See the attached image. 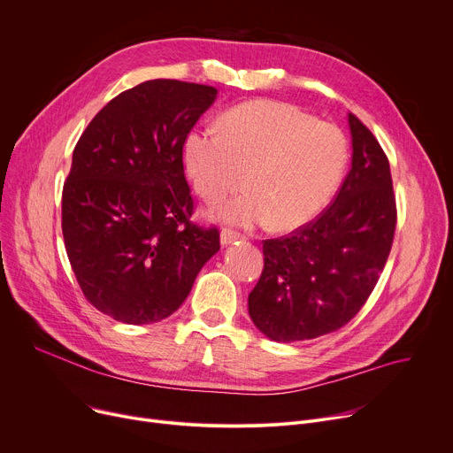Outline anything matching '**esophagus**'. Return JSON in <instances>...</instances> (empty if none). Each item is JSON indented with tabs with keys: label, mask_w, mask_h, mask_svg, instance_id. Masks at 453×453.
Masks as SVG:
<instances>
[{
	"label": "esophagus",
	"mask_w": 453,
	"mask_h": 453,
	"mask_svg": "<svg viewBox=\"0 0 453 453\" xmlns=\"http://www.w3.org/2000/svg\"><path fill=\"white\" fill-rule=\"evenodd\" d=\"M237 239H242V235H239L237 232L230 230V228H223L221 230V245L226 247V245H232L234 242H237Z\"/></svg>",
	"instance_id": "esophagus-1"
}]
</instances>
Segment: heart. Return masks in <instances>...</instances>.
Masks as SVG:
<instances>
[{
	"label": "heart",
	"mask_w": 453,
	"mask_h": 453,
	"mask_svg": "<svg viewBox=\"0 0 453 453\" xmlns=\"http://www.w3.org/2000/svg\"><path fill=\"white\" fill-rule=\"evenodd\" d=\"M348 158L338 126L274 100L237 105L223 115L221 131L194 129L182 146L186 175L208 203L223 201L247 177L250 192L221 204V221L245 228L271 223L281 232L320 216Z\"/></svg>",
	"instance_id": "1"
}]
</instances>
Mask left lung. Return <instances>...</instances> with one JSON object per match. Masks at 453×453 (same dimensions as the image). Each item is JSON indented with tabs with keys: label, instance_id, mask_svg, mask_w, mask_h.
Here are the masks:
<instances>
[{
	"label": "left lung",
	"instance_id": "1",
	"mask_svg": "<svg viewBox=\"0 0 453 453\" xmlns=\"http://www.w3.org/2000/svg\"><path fill=\"white\" fill-rule=\"evenodd\" d=\"M353 157L329 208L288 237L263 242V273L249 295L254 326L274 342L311 340L348 324L373 292L396 225L389 161L348 115Z\"/></svg>",
	"mask_w": 453,
	"mask_h": 453
}]
</instances>
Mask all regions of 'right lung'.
Returning a JSON list of instances; mask_svg holds the SVG:
<instances>
[{"mask_svg": "<svg viewBox=\"0 0 453 453\" xmlns=\"http://www.w3.org/2000/svg\"><path fill=\"white\" fill-rule=\"evenodd\" d=\"M211 86L157 78L95 115L73 151L62 194L67 257L84 296L113 320L173 314L219 250V230L190 223L182 146L214 104Z\"/></svg>", "mask_w": 453, "mask_h": 453, "instance_id": "right-lung-1", "label": "right lung"}]
</instances>
